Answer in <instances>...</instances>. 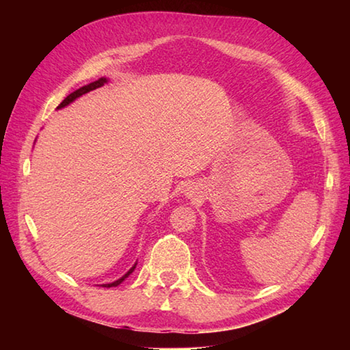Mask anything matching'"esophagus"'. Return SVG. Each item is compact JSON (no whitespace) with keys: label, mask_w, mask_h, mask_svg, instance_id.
<instances>
[{"label":"esophagus","mask_w":350,"mask_h":350,"mask_svg":"<svg viewBox=\"0 0 350 350\" xmlns=\"http://www.w3.org/2000/svg\"><path fill=\"white\" fill-rule=\"evenodd\" d=\"M185 194H187V198L191 199V198H194V194H196V191H194V188L189 185V187L185 188Z\"/></svg>","instance_id":"esophagus-1"}]
</instances>
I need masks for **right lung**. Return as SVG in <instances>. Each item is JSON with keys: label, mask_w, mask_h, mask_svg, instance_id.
Here are the masks:
<instances>
[{"label": "right lung", "mask_w": 350, "mask_h": 350, "mask_svg": "<svg viewBox=\"0 0 350 350\" xmlns=\"http://www.w3.org/2000/svg\"><path fill=\"white\" fill-rule=\"evenodd\" d=\"M105 83H108V79H106V77H102V79H98V80H96V81H92V83H90V85H86V86H81L80 90H77V91H74L72 94H69V96L63 100V102L57 106V109H62V108H64V106H68L69 103H72L75 98H79V97H81L83 94H86V92H90V91H94V90H97V88H100V86H103ZM135 265H137V262H135L131 269H129L125 275H123L122 278H118L117 281H114V282H109V284H102V287H117L118 284H122L123 281L126 280V278L133 273L134 271V269H135Z\"/></svg>", "instance_id": "right-lung-1"}]
</instances>
